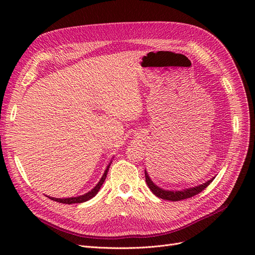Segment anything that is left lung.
Wrapping results in <instances>:
<instances>
[{
    "label": "left lung",
    "mask_w": 255,
    "mask_h": 255,
    "mask_svg": "<svg viewBox=\"0 0 255 255\" xmlns=\"http://www.w3.org/2000/svg\"><path fill=\"white\" fill-rule=\"evenodd\" d=\"M144 175H145V182H146V184H148L149 188L151 189V191L154 195L163 200H169V201H173V202L180 201V200H184L187 198H191V197L198 195L199 192H201L203 189H205L215 179V176H214L213 179L208 180L207 182H205L201 185H198V186H195V187H190V188L182 189V190H167L164 188H160L157 186L156 184H154L153 181L150 179V176H149L148 172H146V170H144Z\"/></svg>",
    "instance_id": "1"
}]
</instances>
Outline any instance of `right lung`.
Instances as JSON below:
<instances>
[{
    "label": "right lung",
    "mask_w": 255,
    "mask_h": 255,
    "mask_svg": "<svg viewBox=\"0 0 255 255\" xmlns=\"http://www.w3.org/2000/svg\"><path fill=\"white\" fill-rule=\"evenodd\" d=\"M112 163V161H111ZM111 163L109 164V166L106 167L105 171L101 177V180L99 181V183L96 185V186L92 188L91 190H89L88 192H86V194H84L82 196H78V197H71V198H53V197H49L51 200H53V201H57L59 203H65V204H73V203H83V202H86L88 201V200H90L91 198H94L97 194L98 191L100 190V188H101V186L103 185L105 179H106V175H107V172H109V169H110V166H111Z\"/></svg>",
    "instance_id": "right-lung-1"
}]
</instances>
